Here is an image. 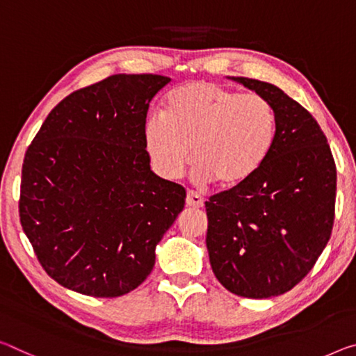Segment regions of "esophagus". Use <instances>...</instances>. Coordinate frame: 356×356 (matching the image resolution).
<instances>
[{"mask_svg": "<svg viewBox=\"0 0 356 356\" xmlns=\"http://www.w3.org/2000/svg\"><path fill=\"white\" fill-rule=\"evenodd\" d=\"M185 202H187L188 207L200 209V207L204 206V198H202L201 195L195 193V191H188V193H187V200H185Z\"/></svg>", "mask_w": 356, "mask_h": 356, "instance_id": "obj_1", "label": "esophagus"}]
</instances>
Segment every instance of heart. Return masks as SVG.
Wrapping results in <instances>:
<instances>
[{
    "mask_svg": "<svg viewBox=\"0 0 356 356\" xmlns=\"http://www.w3.org/2000/svg\"><path fill=\"white\" fill-rule=\"evenodd\" d=\"M165 106V114L154 112L145 120L144 145L166 180L182 176L193 152L196 182L238 187L266 161L277 134V114L266 98L213 82L184 83Z\"/></svg>",
    "mask_w": 356,
    "mask_h": 356,
    "instance_id": "1",
    "label": "heart"
}]
</instances>
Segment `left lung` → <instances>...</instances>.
<instances>
[{"instance_id":"1","label":"left lung","mask_w":356,"mask_h":356,"mask_svg":"<svg viewBox=\"0 0 356 356\" xmlns=\"http://www.w3.org/2000/svg\"><path fill=\"white\" fill-rule=\"evenodd\" d=\"M234 81L266 98L277 134L261 168L244 184L206 201L209 259L238 296L284 295L312 270L334 223L336 163L307 109L273 83Z\"/></svg>"}]
</instances>
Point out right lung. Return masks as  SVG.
Here are the masks:
<instances>
[{"label":"right lung","mask_w":356,"mask_h":356,"mask_svg":"<svg viewBox=\"0 0 356 356\" xmlns=\"http://www.w3.org/2000/svg\"><path fill=\"white\" fill-rule=\"evenodd\" d=\"M171 79L114 74L60 101L28 147L19 216L38 261L60 285L93 298L147 279L185 188L150 171L144 125Z\"/></svg>","instance_id":"obj_1"}]
</instances>
